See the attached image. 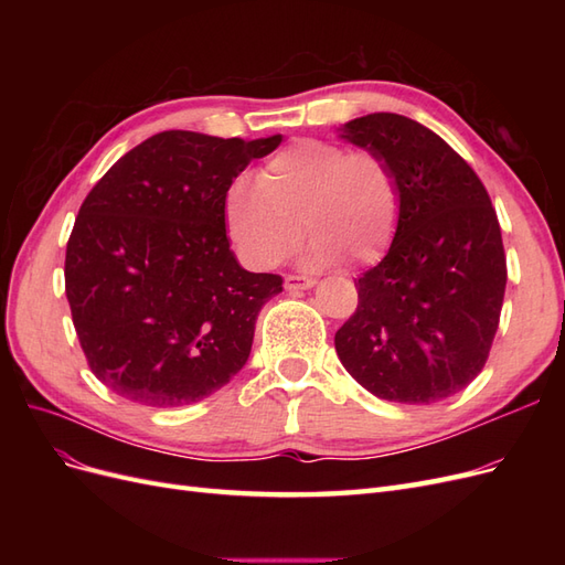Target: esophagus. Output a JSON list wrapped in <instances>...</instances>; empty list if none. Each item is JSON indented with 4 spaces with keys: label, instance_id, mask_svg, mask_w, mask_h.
Listing matches in <instances>:
<instances>
[{
    "label": "esophagus",
    "instance_id": "34e87169",
    "mask_svg": "<svg viewBox=\"0 0 565 565\" xmlns=\"http://www.w3.org/2000/svg\"><path fill=\"white\" fill-rule=\"evenodd\" d=\"M313 285H316V280L309 278V276H287L285 278L287 289H309Z\"/></svg>",
    "mask_w": 565,
    "mask_h": 565
}]
</instances>
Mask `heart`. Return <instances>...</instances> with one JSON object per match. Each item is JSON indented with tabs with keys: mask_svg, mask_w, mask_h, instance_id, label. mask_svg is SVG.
I'll return each instance as SVG.
<instances>
[{
	"mask_svg": "<svg viewBox=\"0 0 565 565\" xmlns=\"http://www.w3.org/2000/svg\"><path fill=\"white\" fill-rule=\"evenodd\" d=\"M398 216L401 188L384 156L318 139L278 150L259 179H237L224 200L226 233L256 268H273L295 254L301 223L313 233V264L341 256L372 264L388 249Z\"/></svg>",
	"mask_w": 565,
	"mask_h": 565,
	"instance_id": "heart-1",
	"label": "heart"
}]
</instances>
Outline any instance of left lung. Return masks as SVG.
Returning a JSON list of instances; mask_svg holds the SVG:
<instances>
[{
    "label": "left lung",
    "mask_w": 565,
    "mask_h": 565,
    "mask_svg": "<svg viewBox=\"0 0 565 565\" xmlns=\"http://www.w3.org/2000/svg\"><path fill=\"white\" fill-rule=\"evenodd\" d=\"M341 139L380 152L401 188L384 259L355 280L358 309L334 334L351 377L377 398L429 405L467 388L498 332L507 256L473 169L415 119L355 117Z\"/></svg>",
    "instance_id": "left-lung-1"
}]
</instances>
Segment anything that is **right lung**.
Wrapping results in <instances>:
<instances>
[{
    "instance_id": "add662e5",
    "label": "right lung",
    "mask_w": 565,
    "mask_h": 565,
    "mask_svg": "<svg viewBox=\"0 0 565 565\" xmlns=\"http://www.w3.org/2000/svg\"><path fill=\"white\" fill-rule=\"evenodd\" d=\"M280 141L162 131L84 198L65 249V295L89 370L117 396L191 405L247 363L256 316L282 278L237 264L224 200Z\"/></svg>"
}]
</instances>
